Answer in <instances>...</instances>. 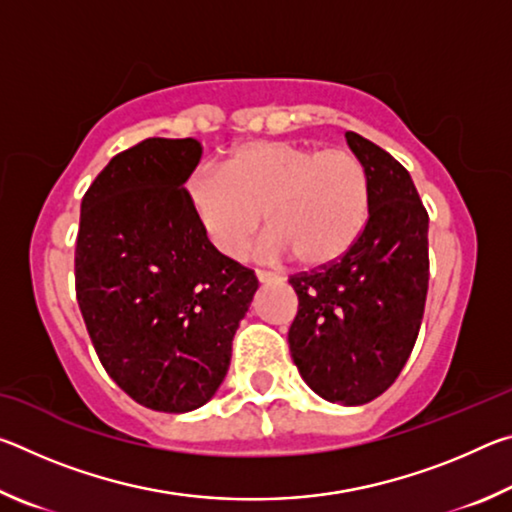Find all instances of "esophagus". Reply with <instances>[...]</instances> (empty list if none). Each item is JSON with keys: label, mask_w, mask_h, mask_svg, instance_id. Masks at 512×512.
I'll use <instances>...</instances> for the list:
<instances>
[{"label": "esophagus", "mask_w": 512, "mask_h": 512, "mask_svg": "<svg viewBox=\"0 0 512 512\" xmlns=\"http://www.w3.org/2000/svg\"><path fill=\"white\" fill-rule=\"evenodd\" d=\"M255 275H257V280L262 282V284H268V282H280V280H282V277L277 275V273H271V271H262V268H257Z\"/></svg>", "instance_id": "1"}]
</instances>
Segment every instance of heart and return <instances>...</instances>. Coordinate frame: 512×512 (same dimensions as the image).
Listing matches in <instances>:
<instances>
[{
    "instance_id": "1",
    "label": "heart",
    "mask_w": 512,
    "mask_h": 512,
    "mask_svg": "<svg viewBox=\"0 0 512 512\" xmlns=\"http://www.w3.org/2000/svg\"><path fill=\"white\" fill-rule=\"evenodd\" d=\"M187 201L216 253L239 259L266 228L268 255L323 268L350 253L368 225L370 176L350 149L264 140L237 146L219 173L196 171Z\"/></svg>"
}]
</instances>
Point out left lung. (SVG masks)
Wrapping results in <instances>:
<instances>
[{"label": "left lung", "mask_w": 512, "mask_h": 512, "mask_svg": "<svg viewBox=\"0 0 512 512\" xmlns=\"http://www.w3.org/2000/svg\"><path fill=\"white\" fill-rule=\"evenodd\" d=\"M370 176V216L339 262L291 277L298 314L291 359L316 395L368 404L400 375L420 332L429 289V214L391 153L348 131Z\"/></svg>", "instance_id": "1"}]
</instances>
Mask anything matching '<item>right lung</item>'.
Here are the masks:
<instances>
[{
    "label": "right lung",
    "instance_id": "1",
    "mask_svg": "<svg viewBox=\"0 0 512 512\" xmlns=\"http://www.w3.org/2000/svg\"><path fill=\"white\" fill-rule=\"evenodd\" d=\"M203 146L151 137L119 153L81 203L76 300L112 381L137 404L187 413L230 368L257 277L216 253L185 183Z\"/></svg>",
    "mask_w": 512,
    "mask_h": 512
}]
</instances>
